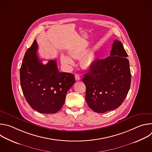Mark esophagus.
<instances>
[{"label": "esophagus", "mask_w": 152, "mask_h": 152, "mask_svg": "<svg viewBox=\"0 0 152 152\" xmlns=\"http://www.w3.org/2000/svg\"><path fill=\"white\" fill-rule=\"evenodd\" d=\"M75 79H76V80H79L80 79V75H77V74L75 75Z\"/></svg>", "instance_id": "34e87169"}]
</instances>
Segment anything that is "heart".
<instances>
[{
    "instance_id": "obj_1",
    "label": "heart",
    "mask_w": 152,
    "mask_h": 152,
    "mask_svg": "<svg viewBox=\"0 0 152 152\" xmlns=\"http://www.w3.org/2000/svg\"><path fill=\"white\" fill-rule=\"evenodd\" d=\"M69 54L73 58H79L85 54V52L77 50H71L69 51ZM61 60L62 63L67 66H71L74 64L73 59L66 55H62L61 57ZM93 62L94 56L91 54H88L84 56L81 59L80 65L83 69H88L92 67Z\"/></svg>"
}]
</instances>
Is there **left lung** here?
Returning a JSON list of instances; mask_svg holds the SVG:
<instances>
[{"instance_id": "obj_1", "label": "left lung", "mask_w": 152, "mask_h": 152, "mask_svg": "<svg viewBox=\"0 0 152 152\" xmlns=\"http://www.w3.org/2000/svg\"><path fill=\"white\" fill-rule=\"evenodd\" d=\"M127 56L121 42L114 40L110 56L95 61L84 75L86 102L94 112L114 110L126 97L131 82Z\"/></svg>"}]
</instances>
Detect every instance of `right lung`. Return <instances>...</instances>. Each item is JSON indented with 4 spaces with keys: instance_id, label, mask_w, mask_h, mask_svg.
Here are the masks:
<instances>
[{
    "instance_id": "right-lung-1",
    "label": "right lung",
    "mask_w": 152,
    "mask_h": 152,
    "mask_svg": "<svg viewBox=\"0 0 152 152\" xmlns=\"http://www.w3.org/2000/svg\"><path fill=\"white\" fill-rule=\"evenodd\" d=\"M37 50L35 39L26 50L21 66V90L32 109L42 114H55L64 104L67 91L75 82V76L59 72L55 59L43 64Z\"/></svg>"
}]
</instances>
